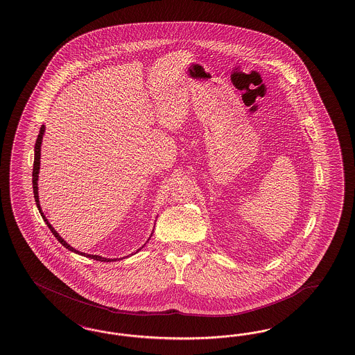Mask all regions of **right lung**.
Instances as JSON below:
<instances>
[{
    "mask_svg": "<svg viewBox=\"0 0 355 355\" xmlns=\"http://www.w3.org/2000/svg\"><path fill=\"white\" fill-rule=\"evenodd\" d=\"M43 133H44V125H42L41 128V130H40V135H38V139H37V141H35V148H34V164H33V193H34V198H35V203H37V207H38V210H40V213L42 215L43 219H44V222H46V225H47V227L50 228V231L54 234V236L57 238L59 243L63 245V247H66L69 251H71V252H75V254H78V255H83L85 257H91V259H94V260H98V261H114V259H107V257H101V256L98 255H88V254H83V252H79V251H76L73 247H71L69 243H66V241H63L62 238H60V235L58 234L57 231L54 230V227L49 223V220L46 219V216L43 215L42 210H41V205H40V198H38V174H40V165H41V144H42L43 139ZM144 247V245H142ZM141 247V248H142ZM141 248H139L137 250V252L141 250ZM116 260V259H114Z\"/></svg>",
    "mask_w": 355,
    "mask_h": 355,
    "instance_id": "add662e5",
    "label": "right lung"
}]
</instances>
